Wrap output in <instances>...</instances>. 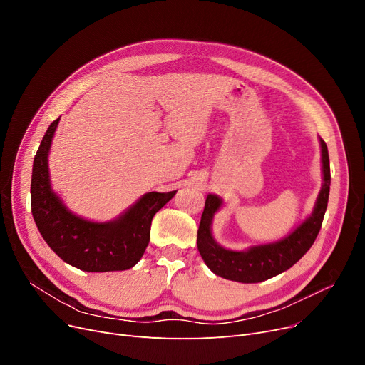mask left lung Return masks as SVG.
Listing matches in <instances>:
<instances>
[{
  "instance_id": "8db88e82",
  "label": "left lung",
  "mask_w": 365,
  "mask_h": 365,
  "mask_svg": "<svg viewBox=\"0 0 365 365\" xmlns=\"http://www.w3.org/2000/svg\"><path fill=\"white\" fill-rule=\"evenodd\" d=\"M321 153H322V173L324 185L318 195L317 204L312 215L306 219L293 234L284 240L272 244L252 247L247 252H232L220 247L212 237V220L215 213L222 205V200L216 195H208L205 200V207L201 216L198 227V250L205 264L216 275L238 281V282H260L269 279L299 262L303 255L312 247L327 210L329 194H330V160L329 149L322 139Z\"/></svg>"
}]
</instances>
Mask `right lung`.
Instances as JSON below:
<instances>
[{"label":"right lung","mask_w":365,"mask_h":365,"mask_svg":"<svg viewBox=\"0 0 365 365\" xmlns=\"http://www.w3.org/2000/svg\"><path fill=\"white\" fill-rule=\"evenodd\" d=\"M54 120L36 150L31 180V210L38 231L63 262L87 272L125 271L136 264L149 244L150 223L176 190L149 192L117 220L96 223L72 215L51 187L47 157Z\"/></svg>","instance_id":"add662e5"}]
</instances>
